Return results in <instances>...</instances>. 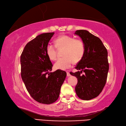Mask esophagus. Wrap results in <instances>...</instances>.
I'll return each instance as SVG.
<instances>
[{"label": "esophagus", "instance_id": "1", "mask_svg": "<svg viewBox=\"0 0 126 126\" xmlns=\"http://www.w3.org/2000/svg\"><path fill=\"white\" fill-rule=\"evenodd\" d=\"M67 77H69L70 76H71V74H70V73L68 72H67Z\"/></svg>", "mask_w": 126, "mask_h": 126}]
</instances>
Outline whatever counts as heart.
<instances>
[{"mask_svg": "<svg viewBox=\"0 0 126 126\" xmlns=\"http://www.w3.org/2000/svg\"><path fill=\"white\" fill-rule=\"evenodd\" d=\"M55 46L48 44L46 47V53L50 60L57 58V48H64L63 58L58 59L54 64L57 69L65 70L71 67L74 62L80 61L85 52V46L82 40L68 35H61L55 39Z\"/></svg>", "mask_w": 126, "mask_h": 126, "instance_id": "heart-1", "label": "heart"}]
</instances>
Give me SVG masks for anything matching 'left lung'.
Instances as JSON below:
<instances>
[{
	"label": "left lung",
	"mask_w": 126,
	"mask_h": 126,
	"mask_svg": "<svg viewBox=\"0 0 126 126\" xmlns=\"http://www.w3.org/2000/svg\"><path fill=\"white\" fill-rule=\"evenodd\" d=\"M75 34L81 38L85 46L84 54L75 67L77 72H71L78 79L75 91L83 100L97 97L105 86L109 64L108 52L98 37L86 30H78ZM82 72L85 74L81 75Z\"/></svg>",
	"instance_id": "1"
}]
</instances>
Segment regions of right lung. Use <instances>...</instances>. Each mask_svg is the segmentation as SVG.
I'll return each mask as SVG.
<instances>
[{
    "mask_svg": "<svg viewBox=\"0 0 126 126\" xmlns=\"http://www.w3.org/2000/svg\"><path fill=\"white\" fill-rule=\"evenodd\" d=\"M54 33L38 35L28 43L20 56L21 77L29 94L35 101L49 104L58 99L67 76L58 69L51 72L53 64L46 53V47Z\"/></svg>",
    "mask_w": 126,
    "mask_h": 126,
    "instance_id": "obj_1",
    "label": "right lung"
}]
</instances>
